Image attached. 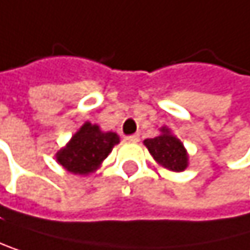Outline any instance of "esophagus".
Returning a JSON list of instances; mask_svg holds the SVG:
<instances>
[{"instance_id":"obj_1","label":"esophagus","mask_w":250,"mask_h":250,"mask_svg":"<svg viewBox=\"0 0 250 250\" xmlns=\"http://www.w3.org/2000/svg\"><path fill=\"white\" fill-rule=\"evenodd\" d=\"M127 142H138L139 141V135H129V136H126L124 138Z\"/></svg>"}]
</instances>
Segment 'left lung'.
Returning a JSON list of instances; mask_svg holds the SVG:
<instances>
[{"label": "left lung", "mask_w": 250, "mask_h": 250, "mask_svg": "<svg viewBox=\"0 0 250 250\" xmlns=\"http://www.w3.org/2000/svg\"><path fill=\"white\" fill-rule=\"evenodd\" d=\"M144 146L148 148L150 154L160 167L169 171L181 172L189 165V156L185 146L168 127H162L159 136L146 139Z\"/></svg>", "instance_id": "left-lung-1"}]
</instances>
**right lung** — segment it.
Masks as SVG:
<instances>
[{
	"mask_svg": "<svg viewBox=\"0 0 250 250\" xmlns=\"http://www.w3.org/2000/svg\"><path fill=\"white\" fill-rule=\"evenodd\" d=\"M118 142L120 138L117 133L102 132L97 124L87 121L55 157L60 165L69 172L88 175L102 165V162L108 157Z\"/></svg>",
	"mask_w": 250,
	"mask_h": 250,
	"instance_id": "1",
	"label": "right lung"
}]
</instances>
